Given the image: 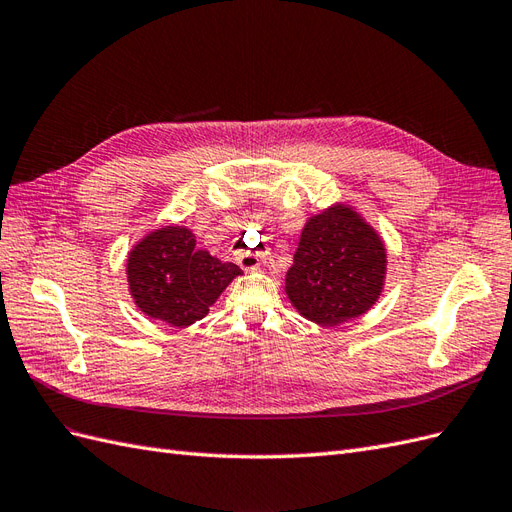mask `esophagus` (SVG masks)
<instances>
[{
	"mask_svg": "<svg viewBox=\"0 0 512 512\" xmlns=\"http://www.w3.org/2000/svg\"><path fill=\"white\" fill-rule=\"evenodd\" d=\"M236 259L242 270H257L261 266V257L255 253H238Z\"/></svg>",
	"mask_w": 512,
	"mask_h": 512,
	"instance_id": "1",
	"label": "esophagus"
}]
</instances>
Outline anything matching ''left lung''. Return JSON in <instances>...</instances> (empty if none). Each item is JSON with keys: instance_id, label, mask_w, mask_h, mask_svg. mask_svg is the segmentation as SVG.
<instances>
[{"instance_id": "obj_1", "label": "left lung", "mask_w": 512, "mask_h": 512, "mask_svg": "<svg viewBox=\"0 0 512 512\" xmlns=\"http://www.w3.org/2000/svg\"><path fill=\"white\" fill-rule=\"evenodd\" d=\"M386 246L379 233L345 203L306 221L285 276V294L319 326H339L367 313L382 296Z\"/></svg>"}]
</instances>
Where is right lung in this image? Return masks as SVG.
Segmentation results:
<instances>
[{
  "mask_svg": "<svg viewBox=\"0 0 512 512\" xmlns=\"http://www.w3.org/2000/svg\"><path fill=\"white\" fill-rule=\"evenodd\" d=\"M242 270L197 248L195 233L180 225L150 231L128 253V289L139 311L175 328L208 315L210 306Z\"/></svg>",
  "mask_w": 512,
  "mask_h": 512,
  "instance_id": "add662e5",
  "label": "right lung"
}]
</instances>
